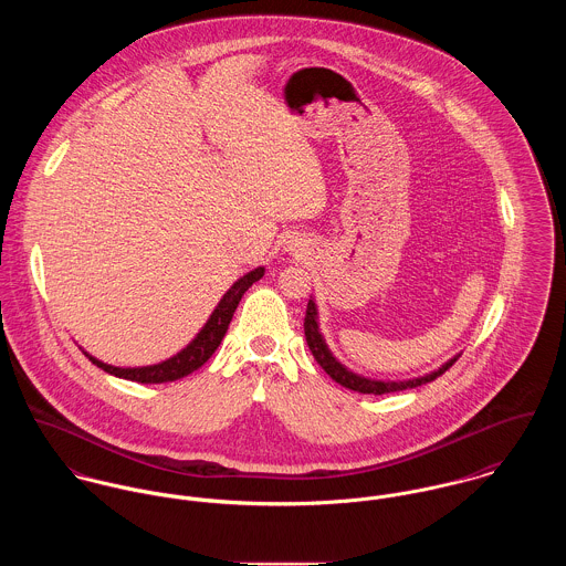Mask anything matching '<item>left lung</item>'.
<instances>
[{
    "mask_svg": "<svg viewBox=\"0 0 566 566\" xmlns=\"http://www.w3.org/2000/svg\"><path fill=\"white\" fill-rule=\"evenodd\" d=\"M304 332H306V343L313 352L314 360L323 367V371L327 376L332 377L334 381H338L340 386L349 388V390H356V392H365V395H384V392H395V390H406V388H417L421 384H428L432 379L442 376L455 360H447L440 369L428 374V376L412 377V379H403V381H384V379H371V377L358 376L354 371H349L345 365H340L332 352L327 349L325 345V338L323 334L318 332V313H316V306H314L313 300L308 302V308H306V318H304Z\"/></svg>",
    "mask_w": 566,
    "mask_h": 566,
    "instance_id": "left-lung-1",
    "label": "left lung"
}]
</instances>
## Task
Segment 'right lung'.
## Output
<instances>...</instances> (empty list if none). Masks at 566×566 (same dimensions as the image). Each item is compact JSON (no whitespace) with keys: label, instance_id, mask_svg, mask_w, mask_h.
<instances>
[{"label":"right lung","instance_id":"right-lung-1","mask_svg":"<svg viewBox=\"0 0 566 566\" xmlns=\"http://www.w3.org/2000/svg\"><path fill=\"white\" fill-rule=\"evenodd\" d=\"M264 275V266H258L250 273H245L241 280H237L230 291L221 297V302L217 304V308L210 314V318L206 321V325L199 329V334L190 340L189 345L176 354L174 358L165 360V363H158V365H149V367H113V365H106L93 356H88V360L93 365H97L99 369H104L106 374L111 376L124 377V379H132V381H140V384H163V381H174V379H180V377L189 376L192 371H197L214 352L217 347L221 345L226 332H228V325L234 316V311L241 302V297L245 295V291L252 286L253 282H258L260 277Z\"/></svg>","mask_w":566,"mask_h":566}]
</instances>
